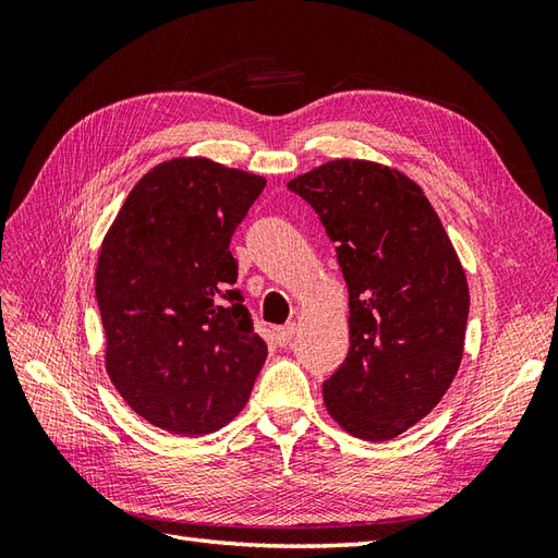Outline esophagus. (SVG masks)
<instances>
[{
	"label": "esophagus",
	"mask_w": 558,
	"mask_h": 558,
	"mask_svg": "<svg viewBox=\"0 0 558 558\" xmlns=\"http://www.w3.org/2000/svg\"><path fill=\"white\" fill-rule=\"evenodd\" d=\"M295 332H298V326H295V324H286V326H279V328L275 330V335H277V342H279L281 347L291 344V342H293V337H295Z\"/></svg>",
	"instance_id": "obj_1"
}]
</instances>
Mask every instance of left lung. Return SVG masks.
Masks as SVG:
<instances>
[{
	"label": "left lung",
	"mask_w": 558,
	"mask_h": 558,
	"mask_svg": "<svg viewBox=\"0 0 558 558\" xmlns=\"http://www.w3.org/2000/svg\"><path fill=\"white\" fill-rule=\"evenodd\" d=\"M335 242L349 286V353L324 381L328 414L367 442L430 414L463 359L468 281L418 185L369 160H330L289 181Z\"/></svg>",
	"instance_id": "8db88e82"
}]
</instances>
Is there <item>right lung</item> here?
Wrapping results in <instances>:
<instances>
[{
	"mask_svg": "<svg viewBox=\"0 0 558 558\" xmlns=\"http://www.w3.org/2000/svg\"><path fill=\"white\" fill-rule=\"evenodd\" d=\"M265 179L207 158L144 174L99 251L107 373L148 424L207 435L242 412L267 359L230 240Z\"/></svg>",
	"mask_w": 558,
	"mask_h": 558,
	"instance_id": "1",
	"label": "right lung"
}]
</instances>
